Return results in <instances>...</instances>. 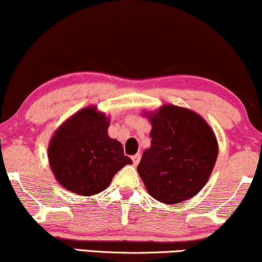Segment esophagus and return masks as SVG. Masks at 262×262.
<instances>
[{"label": "esophagus", "mask_w": 262, "mask_h": 262, "mask_svg": "<svg viewBox=\"0 0 262 262\" xmlns=\"http://www.w3.org/2000/svg\"><path fill=\"white\" fill-rule=\"evenodd\" d=\"M132 160H133V163H134V165H137L139 162H140V160H141V155L140 154H137V155H134L133 157H132Z\"/></svg>", "instance_id": "1"}]
</instances>
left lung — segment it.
Returning a JSON list of instances; mask_svg holds the SVG:
<instances>
[{"label": "left lung", "instance_id": "left-lung-1", "mask_svg": "<svg viewBox=\"0 0 262 262\" xmlns=\"http://www.w3.org/2000/svg\"><path fill=\"white\" fill-rule=\"evenodd\" d=\"M150 121L151 147L137 168L148 193L168 204L196 196L217 158L214 132L196 112L174 105H164Z\"/></svg>", "mask_w": 262, "mask_h": 262}]
</instances>
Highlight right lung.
<instances>
[{"mask_svg": "<svg viewBox=\"0 0 262 262\" xmlns=\"http://www.w3.org/2000/svg\"><path fill=\"white\" fill-rule=\"evenodd\" d=\"M108 118L87 107L53 135L48 158L53 174L69 191L93 196L104 191L124 165L132 164L120 141L107 135Z\"/></svg>", "mask_w": 262, "mask_h": 262, "instance_id": "1", "label": "right lung"}]
</instances>
